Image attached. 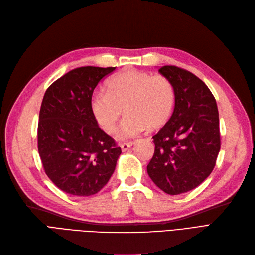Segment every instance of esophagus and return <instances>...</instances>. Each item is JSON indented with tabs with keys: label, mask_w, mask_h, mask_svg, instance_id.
Masks as SVG:
<instances>
[{
	"label": "esophagus",
	"mask_w": 255,
	"mask_h": 255,
	"mask_svg": "<svg viewBox=\"0 0 255 255\" xmlns=\"http://www.w3.org/2000/svg\"><path fill=\"white\" fill-rule=\"evenodd\" d=\"M135 143V142H125V143H121L120 144V147L122 149V151H126L128 150L131 145H133Z\"/></svg>",
	"instance_id": "esophagus-1"
}]
</instances>
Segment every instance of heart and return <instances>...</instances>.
Instances as JSON below:
<instances>
[{
    "mask_svg": "<svg viewBox=\"0 0 255 255\" xmlns=\"http://www.w3.org/2000/svg\"><path fill=\"white\" fill-rule=\"evenodd\" d=\"M175 103L176 91L169 78L128 69L109 80L107 92L93 94L91 109L107 133L114 131L125 111L127 115L117 129V137L128 139L146 128L154 130L164 126L174 112Z\"/></svg>",
    "mask_w": 255,
    "mask_h": 255,
    "instance_id": "obj_1",
    "label": "heart"
}]
</instances>
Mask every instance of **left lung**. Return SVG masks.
<instances>
[{
  "label": "left lung",
  "mask_w": 255,
  "mask_h": 255,
  "mask_svg": "<svg viewBox=\"0 0 255 255\" xmlns=\"http://www.w3.org/2000/svg\"><path fill=\"white\" fill-rule=\"evenodd\" d=\"M159 72L175 87L172 115L152 137L155 152L147 165L152 182L168 195L199 186L215 168L221 148L217 101L195 74L176 66Z\"/></svg>",
  "instance_id": "obj_1"
}]
</instances>
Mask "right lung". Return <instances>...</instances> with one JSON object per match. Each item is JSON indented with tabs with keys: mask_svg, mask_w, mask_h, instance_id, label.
Returning <instances> with one entry per match:
<instances>
[{
	"mask_svg": "<svg viewBox=\"0 0 255 255\" xmlns=\"http://www.w3.org/2000/svg\"><path fill=\"white\" fill-rule=\"evenodd\" d=\"M115 67H80L55 80L44 95L37 147L46 175L76 197L97 193L109 182L121 148L98 127L91 98Z\"/></svg>",
	"mask_w": 255,
	"mask_h": 255,
	"instance_id": "right-lung-1",
	"label": "right lung"
}]
</instances>
